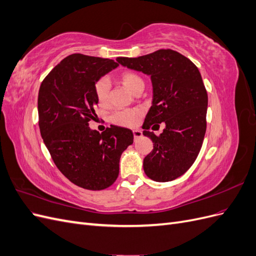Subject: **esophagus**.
Segmentation results:
<instances>
[{
  "mask_svg": "<svg viewBox=\"0 0 256 256\" xmlns=\"http://www.w3.org/2000/svg\"><path fill=\"white\" fill-rule=\"evenodd\" d=\"M134 138H141L142 136V131L141 130H134Z\"/></svg>",
  "mask_w": 256,
  "mask_h": 256,
  "instance_id": "esophagus-1",
  "label": "esophagus"
}]
</instances>
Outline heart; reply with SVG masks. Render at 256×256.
<instances>
[{
  "label": "heart",
  "mask_w": 256,
  "mask_h": 256,
  "mask_svg": "<svg viewBox=\"0 0 256 256\" xmlns=\"http://www.w3.org/2000/svg\"><path fill=\"white\" fill-rule=\"evenodd\" d=\"M118 80L125 85V86L130 90L134 94H136L138 92H142L145 82L142 76L132 72V70H125L120 74ZM94 92L98 102L100 104H106L109 102L110 96V83L106 78H102L96 81L94 85ZM141 112L138 109H125L115 111L111 115V122L115 125L122 126V127H134L138 118H140Z\"/></svg>",
  "instance_id": "b5f03b06"
}]
</instances>
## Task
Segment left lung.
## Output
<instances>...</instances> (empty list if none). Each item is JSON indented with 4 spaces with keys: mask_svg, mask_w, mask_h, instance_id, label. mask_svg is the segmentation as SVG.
Listing matches in <instances>:
<instances>
[{
    "mask_svg": "<svg viewBox=\"0 0 256 256\" xmlns=\"http://www.w3.org/2000/svg\"><path fill=\"white\" fill-rule=\"evenodd\" d=\"M116 60L150 76L154 99L143 134L150 138L154 150L144 158V172L154 182L174 180L194 164L206 132L208 96L198 69L171 49ZM161 122L166 124L161 135L148 131Z\"/></svg>",
    "mask_w": 256,
    "mask_h": 256,
    "instance_id": "left-lung-1",
    "label": "left lung"
}]
</instances>
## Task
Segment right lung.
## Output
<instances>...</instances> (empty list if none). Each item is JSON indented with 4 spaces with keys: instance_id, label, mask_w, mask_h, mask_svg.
<instances>
[{
    "instance_id": "1",
    "label": "right lung",
    "mask_w": 256,
    "mask_h": 256,
    "mask_svg": "<svg viewBox=\"0 0 256 256\" xmlns=\"http://www.w3.org/2000/svg\"><path fill=\"white\" fill-rule=\"evenodd\" d=\"M118 64L110 58L74 53L54 67L38 92L40 134L58 168L74 184L104 190L120 173L122 152L134 143L132 131L111 126L92 130L98 104L94 85Z\"/></svg>"
}]
</instances>
